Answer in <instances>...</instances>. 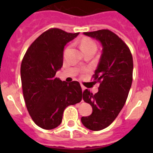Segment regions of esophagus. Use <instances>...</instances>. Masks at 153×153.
<instances>
[{
    "label": "esophagus",
    "mask_w": 153,
    "mask_h": 153,
    "mask_svg": "<svg viewBox=\"0 0 153 153\" xmlns=\"http://www.w3.org/2000/svg\"><path fill=\"white\" fill-rule=\"evenodd\" d=\"M81 88H82V90H83V91L85 90V89H86V88H85V86H83L82 84H81Z\"/></svg>",
    "instance_id": "1"
}]
</instances>
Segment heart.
<instances>
[{"instance_id":"b5f03b06","label":"heart","mask_w":153,"mask_h":153,"mask_svg":"<svg viewBox=\"0 0 153 153\" xmlns=\"http://www.w3.org/2000/svg\"><path fill=\"white\" fill-rule=\"evenodd\" d=\"M79 47H80L81 51H83L86 49H89V48L96 47V45L93 40H90V39L85 38L81 40L80 44H79Z\"/></svg>"}]
</instances>
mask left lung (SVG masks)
Segmentation results:
<instances>
[{
  "mask_svg": "<svg viewBox=\"0 0 153 153\" xmlns=\"http://www.w3.org/2000/svg\"><path fill=\"white\" fill-rule=\"evenodd\" d=\"M83 34L102 46L94 75V79L100 83L98 92L93 94L85 90L83 93V100L90 104L93 112L81 118L87 129L99 131L109 126L125 105L132 85L133 61L129 47L112 31L100 30Z\"/></svg>",
  "mask_w": 153,
  "mask_h": 153,
  "instance_id": "obj_1",
  "label": "left lung"
}]
</instances>
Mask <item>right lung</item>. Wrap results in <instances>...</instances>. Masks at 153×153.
<instances>
[{
    "mask_svg": "<svg viewBox=\"0 0 153 153\" xmlns=\"http://www.w3.org/2000/svg\"><path fill=\"white\" fill-rule=\"evenodd\" d=\"M78 35L57 28L48 30L33 42L23 58L21 78L24 100L32 120L42 129L57 127L64 109L82 100L79 82L68 83L55 77L63 66L65 46Z\"/></svg>",
    "mask_w": 153,
    "mask_h": 153,
    "instance_id": "obj_1",
    "label": "right lung"
}]
</instances>
